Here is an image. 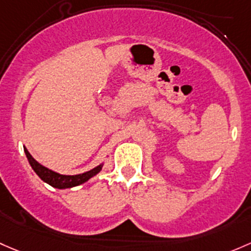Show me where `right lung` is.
I'll use <instances>...</instances> for the list:
<instances>
[{
    "mask_svg": "<svg viewBox=\"0 0 251 251\" xmlns=\"http://www.w3.org/2000/svg\"><path fill=\"white\" fill-rule=\"evenodd\" d=\"M24 151H25L26 157H27L31 167L35 171L37 176H38L42 180L46 181L47 184H49L52 188L56 189H70L73 188V186L80 185V184L88 181L89 179L92 178L94 176H96L99 172H101L102 166H103V163H101V165H99L97 167L92 168V170L88 171V172L85 173L75 174V176H65V174L54 172V171L49 170V168L44 167L41 163L37 162V161L31 156V154L28 152V150L26 149L25 147H24Z\"/></svg>",
    "mask_w": 251,
    "mask_h": 251,
    "instance_id": "obj_1",
    "label": "right lung"
}]
</instances>
